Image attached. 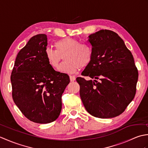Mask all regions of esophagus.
Here are the masks:
<instances>
[{
  "instance_id": "obj_1",
  "label": "esophagus",
  "mask_w": 148,
  "mask_h": 148,
  "mask_svg": "<svg viewBox=\"0 0 148 148\" xmlns=\"http://www.w3.org/2000/svg\"><path fill=\"white\" fill-rule=\"evenodd\" d=\"M70 80L71 81H74L76 80V77L74 76H70Z\"/></svg>"
}]
</instances>
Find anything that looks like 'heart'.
I'll return each instance as SVG.
<instances>
[{
	"mask_svg": "<svg viewBox=\"0 0 148 148\" xmlns=\"http://www.w3.org/2000/svg\"><path fill=\"white\" fill-rule=\"evenodd\" d=\"M55 50L48 48L45 57L51 67L56 69L63 58L65 60L60 65L59 71L73 74L88 66L92 61L93 51L88 43L79 42L76 39L65 37L55 42Z\"/></svg>",
	"mask_w": 148,
	"mask_h": 148,
	"instance_id": "heart-1",
	"label": "heart"
}]
</instances>
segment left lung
I'll use <instances>...</instances> for the list:
<instances>
[{
  "instance_id": "left-lung-1",
  "label": "left lung",
  "mask_w": 148,
  "mask_h": 148,
  "mask_svg": "<svg viewBox=\"0 0 148 148\" xmlns=\"http://www.w3.org/2000/svg\"><path fill=\"white\" fill-rule=\"evenodd\" d=\"M92 62L77 77L80 97L86 111L94 117L111 118L122 114L136 93L138 71L133 55L116 32L100 30L89 36Z\"/></svg>"
}]
</instances>
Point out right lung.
<instances>
[{
	"label": "right lung",
	"instance_id": "1",
	"mask_svg": "<svg viewBox=\"0 0 148 148\" xmlns=\"http://www.w3.org/2000/svg\"><path fill=\"white\" fill-rule=\"evenodd\" d=\"M46 34L31 38L18 53L11 75L15 104L30 121L46 124L56 120L62 95L70 83L68 74L55 71L45 57Z\"/></svg>",
	"mask_w": 148,
	"mask_h": 148
}]
</instances>
